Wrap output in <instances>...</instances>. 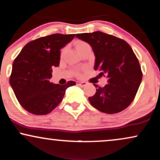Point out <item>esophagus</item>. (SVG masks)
Here are the masks:
<instances>
[{
	"instance_id": "1",
	"label": "esophagus",
	"mask_w": 160,
	"mask_h": 160,
	"mask_svg": "<svg viewBox=\"0 0 160 160\" xmlns=\"http://www.w3.org/2000/svg\"><path fill=\"white\" fill-rule=\"evenodd\" d=\"M77 84H78V86H85L86 85V82H83V81H78V82H77Z\"/></svg>"
}]
</instances>
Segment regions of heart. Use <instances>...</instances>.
Masks as SVG:
<instances>
[{"label":"heart","instance_id":"obj_1","mask_svg":"<svg viewBox=\"0 0 160 160\" xmlns=\"http://www.w3.org/2000/svg\"><path fill=\"white\" fill-rule=\"evenodd\" d=\"M87 46H88V44L83 41H78V43H77V45H76L77 48H78V50L79 52L81 51L82 48H84ZM78 74H79L78 72Z\"/></svg>","mask_w":160,"mask_h":160}]
</instances>
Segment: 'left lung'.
<instances>
[{
    "label": "left lung",
    "mask_w": 160,
    "mask_h": 160,
    "mask_svg": "<svg viewBox=\"0 0 160 160\" xmlns=\"http://www.w3.org/2000/svg\"><path fill=\"white\" fill-rule=\"evenodd\" d=\"M76 37L90 44L95 55L94 69L108 78L104 87L94 84L98 88L88 98L90 103L106 114L122 112L134 100L142 78L132 48L124 40L102 32L77 34Z\"/></svg>",
    "instance_id": "8db88e82"
}]
</instances>
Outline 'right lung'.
<instances>
[{
    "label": "right lung",
    "mask_w": 160,
    "mask_h": 160,
    "mask_svg": "<svg viewBox=\"0 0 160 160\" xmlns=\"http://www.w3.org/2000/svg\"><path fill=\"white\" fill-rule=\"evenodd\" d=\"M75 35H53L32 40L22 48L14 60L9 82L18 102L25 110L35 115H45L54 110L63 98L68 87L49 82L52 68L59 66L60 48Z\"/></svg>",
    "instance_id": "right-lung-1"
}]
</instances>
